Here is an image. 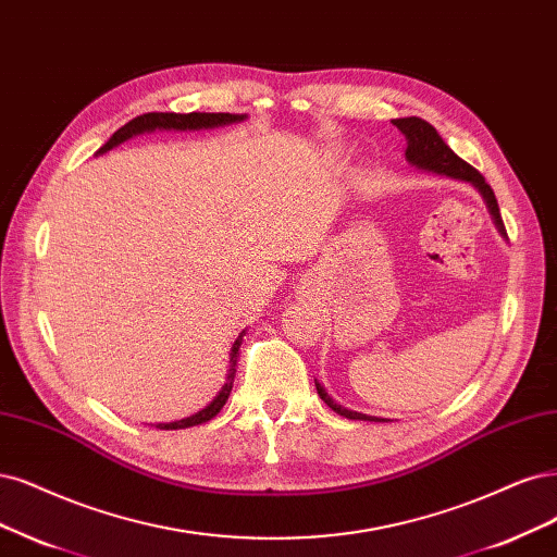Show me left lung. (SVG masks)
<instances>
[{"mask_svg":"<svg viewBox=\"0 0 557 557\" xmlns=\"http://www.w3.org/2000/svg\"><path fill=\"white\" fill-rule=\"evenodd\" d=\"M394 126L406 136L408 140V149H406V157L412 165L417 168H424V170H433V172H440V175H447V177H454V180H463V182H470L474 184L479 190H482V196L486 198V205L491 209V214L497 223V227H500V233H505V223H503V216H500V207H497V200H495V194L491 184L484 180L482 172H479L476 168H472L470 163H466L461 157H456L454 151L447 147V143L440 138V133L421 117H403V120H394ZM318 394L320 398L327 403V406L343 414L348 419H361V421H385V419H375V417H367L361 412H352V410H345L341 408L338 403H334L327 392H324L318 382Z\"/></svg>","mask_w":557,"mask_h":557,"instance_id":"obj_1","label":"left lung"}]
</instances>
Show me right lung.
<instances>
[{
    "label": "right lung",
    "instance_id": "add662e5",
    "mask_svg": "<svg viewBox=\"0 0 557 557\" xmlns=\"http://www.w3.org/2000/svg\"><path fill=\"white\" fill-rule=\"evenodd\" d=\"M246 114H230V112H188V114H177V112H145L133 117L131 122H126L122 128H117L110 136V140L96 151V154H103V151L117 147L120 143L138 136V133L145 131H154V128H175V131H196V128H212V126H223V124H233V122H242ZM244 336V334H242ZM242 336L235 341L233 352H230V369H227V377L225 385L221 387L219 396L209 403L207 408H202L200 412L190 414L186 419L180 421H170V424H157V429L161 431H175V429H188V426H198L205 424L212 417H216L221 412V408L225 406V400L233 392V382H235V367H237V352L242 345Z\"/></svg>",
    "mask_w": 557,
    "mask_h": 557
}]
</instances>
